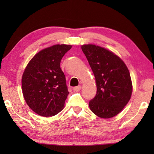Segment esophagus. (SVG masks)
Wrapping results in <instances>:
<instances>
[{"instance_id":"1","label":"esophagus","mask_w":154,"mask_h":154,"mask_svg":"<svg viewBox=\"0 0 154 154\" xmlns=\"http://www.w3.org/2000/svg\"><path fill=\"white\" fill-rule=\"evenodd\" d=\"M81 89V86H77V87H73V91H76V92H77V91H79Z\"/></svg>"}]
</instances>
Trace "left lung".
I'll list each match as a JSON object with an SVG mask.
<instances>
[{
	"mask_svg": "<svg viewBox=\"0 0 154 154\" xmlns=\"http://www.w3.org/2000/svg\"><path fill=\"white\" fill-rule=\"evenodd\" d=\"M81 49L94 75L97 94L89 108L97 116L110 119L122 110L130 99L132 84L126 64L112 51L93 44Z\"/></svg>",
	"mask_w": 154,
	"mask_h": 154,
	"instance_id": "8db88e82",
	"label": "left lung"
}]
</instances>
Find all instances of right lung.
<instances>
[{"label":"right lung","instance_id":"add662e5","mask_svg":"<svg viewBox=\"0 0 154 154\" xmlns=\"http://www.w3.org/2000/svg\"><path fill=\"white\" fill-rule=\"evenodd\" d=\"M72 45L57 44L39 51L29 62L22 78V93L28 106L42 116L58 114L69 94L60 62Z\"/></svg>","mask_w":154,"mask_h":154}]
</instances>
